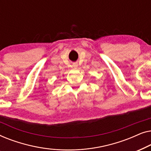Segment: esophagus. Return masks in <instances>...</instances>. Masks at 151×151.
I'll return each mask as SVG.
<instances>
[{
	"mask_svg": "<svg viewBox=\"0 0 151 151\" xmlns=\"http://www.w3.org/2000/svg\"><path fill=\"white\" fill-rule=\"evenodd\" d=\"M73 67L75 68V69H77V67H78V64H77V63H74L73 65Z\"/></svg>",
	"mask_w": 151,
	"mask_h": 151,
	"instance_id": "1",
	"label": "esophagus"
}]
</instances>
